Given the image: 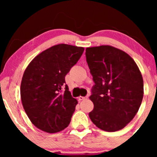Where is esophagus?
I'll return each mask as SVG.
<instances>
[{
    "instance_id": "esophagus-1",
    "label": "esophagus",
    "mask_w": 157,
    "mask_h": 157,
    "mask_svg": "<svg viewBox=\"0 0 157 157\" xmlns=\"http://www.w3.org/2000/svg\"><path fill=\"white\" fill-rule=\"evenodd\" d=\"M86 99H88V96H86V97H82V96L78 97V100H86Z\"/></svg>"
}]
</instances>
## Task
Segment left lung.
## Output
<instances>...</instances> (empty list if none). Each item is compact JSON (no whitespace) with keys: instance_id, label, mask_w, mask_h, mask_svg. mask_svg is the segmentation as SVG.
Wrapping results in <instances>:
<instances>
[{"instance_id":"obj_1","label":"left lung","mask_w":157,"mask_h":157,"mask_svg":"<svg viewBox=\"0 0 157 157\" xmlns=\"http://www.w3.org/2000/svg\"><path fill=\"white\" fill-rule=\"evenodd\" d=\"M86 56L95 83L89 117L101 130H121L136 114L143 98L139 67L126 52L109 45L86 48Z\"/></svg>"}]
</instances>
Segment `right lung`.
Listing matches in <instances>:
<instances>
[{
    "mask_svg": "<svg viewBox=\"0 0 157 157\" xmlns=\"http://www.w3.org/2000/svg\"><path fill=\"white\" fill-rule=\"evenodd\" d=\"M83 47L61 44L44 50L28 65L21 84L23 107L30 121L47 133H57L69 125L77 104L64 87L65 76L77 63Z\"/></svg>",
    "mask_w": 157,
    "mask_h": 157,
    "instance_id": "add662e5",
    "label": "right lung"
}]
</instances>
